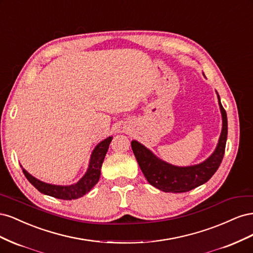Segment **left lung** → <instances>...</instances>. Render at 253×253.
<instances>
[{"label": "left lung", "mask_w": 253, "mask_h": 253, "mask_svg": "<svg viewBox=\"0 0 253 253\" xmlns=\"http://www.w3.org/2000/svg\"><path fill=\"white\" fill-rule=\"evenodd\" d=\"M217 97L221 117H223V128H221V134L215 151L204 163L190 167H175L158 159L141 143L136 140L132 141V150L137 163H138L144 177L152 186L164 191V192H188V191L200 187L208 181L216 172L225 154L228 135L227 113L220 103L218 95Z\"/></svg>", "instance_id": "left-lung-1"}]
</instances>
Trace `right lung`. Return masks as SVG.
<instances>
[{"mask_svg":"<svg viewBox=\"0 0 253 253\" xmlns=\"http://www.w3.org/2000/svg\"><path fill=\"white\" fill-rule=\"evenodd\" d=\"M112 137L104 139L99 143L95 150L91 153L89 166L86 173L84 174L83 177L75 185L72 186H56V185H49V183L43 182L39 179L35 178L34 176L30 175L27 171L23 169V173L26 176L28 181L41 193L52 196L59 200H65V201H72L77 200L79 197L85 195L90 189L93 188L100 178L101 173V167L104 160L106 152L109 150V145L112 141Z\"/></svg>","mask_w":253,"mask_h":253,"instance_id":"obj_1","label":"right lung"}]
</instances>
